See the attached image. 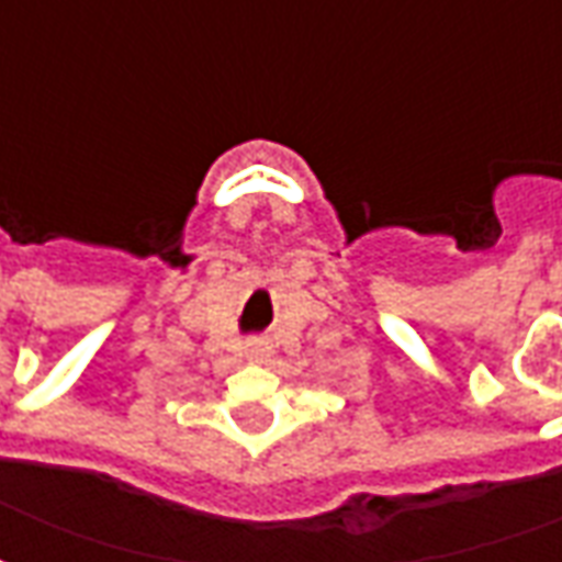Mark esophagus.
<instances>
[{"mask_svg":"<svg viewBox=\"0 0 562 562\" xmlns=\"http://www.w3.org/2000/svg\"><path fill=\"white\" fill-rule=\"evenodd\" d=\"M270 349H273V346H270L265 337H252V340H246V355H249L252 361H265V358L270 355Z\"/></svg>","mask_w":562,"mask_h":562,"instance_id":"esophagus-1","label":"esophagus"}]
</instances>
